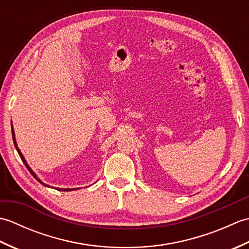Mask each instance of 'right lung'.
<instances>
[{
	"instance_id": "1",
	"label": "right lung",
	"mask_w": 249,
	"mask_h": 249,
	"mask_svg": "<svg viewBox=\"0 0 249 249\" xmlns=\"http://www.w3.org/2000/svg\"><path fill=\"white\" fill-rule=\"evenodd\" d=\"M12 134H13V140H14V144H15V146H16V150H17V152H18V154H19V156H20V158H21V160H22V162L24 163V165H25V167L26 168H28L29 169V171L31 172V174H32V176H33L36 179H37V181H38L39 183H41V184H44L43 182H41L40 181V179L38 178H37V176H36V174L33 172V171H32L31 170V168L29 167V165H28V163H26V161H25V160H24V157H23V155H22V153H21L20 152V150L18 149V146H17V143H16V139H15V133H14V129H12ZM45 185V184H44ZM46 186H47V185H46ZM57 190H64V192H65V190H67V192H70V190H72L71 188H66V189H61V188H59V189H57Z\"/></svg>"
}]
</instances>
